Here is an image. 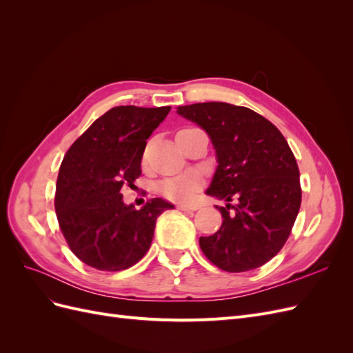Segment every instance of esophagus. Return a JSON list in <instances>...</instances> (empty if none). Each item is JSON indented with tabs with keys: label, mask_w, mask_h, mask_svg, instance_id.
Returning a JSON list of instances; mask_svg holds the SVG:
<instances>
[{
	"label": "esophagus",
	"mask_w": 353,
	"mask_h": 353,
	"mask_svg": "<svg viewBox=\"0 0 353 353\" xmlns=\"http://www.w3.org/2000/svg\"><path fill=\"white\" fill-rule=\"evenodd\" d=\"M179 210H184V212H196L199 209V206L193 205V206H188V205H178L176 206Z\"/></svg>",
	"instance_id": "esophagus-1"
}]
</instances>
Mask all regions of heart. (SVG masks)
Instances as JSON below:
<instances>
[{
  "label": "heart",
  "mask_w": 353,
  "mask_h": 353,
  "mask_svg": "<svg viewBox=\"0 0 353 353\" xmlns=\"http://www.w3.org/2000/svg\"><path fill=\"white\" fill-rule=\"evenodd\" d=\"M200 187V176L194 172H185L160 183L159 190L166 199L174 201H188L194 197Z\"/></svg>",
  "instance_id": "1"
}]
</instances>
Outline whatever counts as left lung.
<instances>
[{
    "mask_svg": "<svg viewBox=\"0 0 353 353\" xmlns=\"http://www.w3.org/2000/svg\"><path fill=\"white\" fill-rule=\"evenodd\" d=\"M176 113L209 135L218 166L206 194L227 201L216 206L221 228L200 237V249L227 272L259 268L283 249L301 209L293 152L275 125L243 105L196 103Z\"/></svg>",
    "mask_w": 353,
    "mask_h": 353,
    "instance_id": "1",
    "label": "left lung"
}]
</instances>
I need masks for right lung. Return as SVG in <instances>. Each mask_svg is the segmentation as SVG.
<instances>
[{
  "mask_svg": "<svg viewBox=\"0 0 353 353\" xmlns=\"http://www.w3.org/2000/svg\"><path fill=\"white\" fill-rule=\"evenodd\" d=\"M170 108L117 105L72 144L63 159L56 188L60 230L70 250L100 271L126 270L150 249L156 219L172 203L148 200L141 209L125 205L123 184L141 175L148 137Z\"/></svg>",
  "mask_w": 353,
  "mask_h": 353,
  "instance_id": "1",
  "label": "right lung"
}]
</instances>
